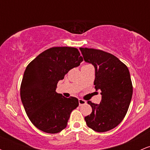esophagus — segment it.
I'll list each match as a JSON object with an SVG mask.
<instances>
[{
    "label": "esophagus",
    "instance_id": "34e87169",
    "mask_svg": "<svg viewBox=\"0 0 150 150\" xmlns=\"http://www.w3.org/2000/svg\"><path fill=\"white\" fill-rule=\"evenodd\" d=\"M78 101H79V105H80V106L86 104V103H87V101H86L85 100H84V99H79Z\"/></svg>",
    "mask_w": 150,
    "mask_h": 150
}]
</instances>
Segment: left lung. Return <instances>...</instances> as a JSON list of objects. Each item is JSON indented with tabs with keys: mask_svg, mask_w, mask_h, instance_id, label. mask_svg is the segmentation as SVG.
Listing matches in <instances>:
<instances>
[{
	"mask_svg": "<svg viewBox=\"0 0 150 150\" xmlns=\"http://www.w3.org/2000/svg\"><path fill=\"white\" fill-rule=\"evenodd\" d=\"M86 62L95 68L94 85L101 91L99 104L91 101L90 115L85 117L89 128L99 132L116 128L123 120L132 95V85L128 67L111 53L88 48H80Z\"/></svg>",
	"mask_w": 150,
	"mask_h": 150,
	"instance_id": "1",
	"label": "left lung"
}]
</instances>
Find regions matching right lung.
Wrapping results in <instances>:
<instances>
[{"label":"right lung","instance_id":"obj_1","mask_svg":"<svg viewBox=\"0 0 150 150\" xmlns=\"http://www.w3.org/2000/svg\"><path fill=\"white\" fill-rule=\"evenodd\" d=\"M82 61L76 48L52 47L26 68L20 97L30 121L42 131L54 134L66 128L72 111L78 106V99L58 94L57 83Z\"/></svg>","mask_w":150,"mask_h":150}]
</instances>
